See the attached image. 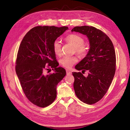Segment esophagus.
Masks as SVG:
<instances>
[{
  "mask_svg": "<svg viewBox=\"0 0 130 130\" xmlns=\"http://www.w3.org/2000/svg\"><path fill=\"white\" fill-rule=\"evenodd\" d=\"M66 74L68 75H70L72 74V72L69 70H66Z\"/></svg>",
  "mask_w": 130,
  "mask_h": 130,
  "instance_id": "obj_1",
  "label": "esophagus"
}]
</instances>
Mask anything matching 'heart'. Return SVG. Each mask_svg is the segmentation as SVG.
<instances>
[{"mask_svg":"<svg viewBox=\"0 0 130 130\" xmlns=\"http://www.w3.org/2000/svg\"><path fill=\"white\" fill-rule=\"evenodd\" d=\"M66 42L72 45L75 52L80 57H85L89 51L87 46L84 45L85 40L81 36L76 34H71L67 35L65 38ZM53 50L54 52L57 55H60L61 54V45L58 40H55L53 43ZM77 58L76 56H65L60 60V63L64 67L70 69L74 64L77 62Z\"/></svg>","mask_w":130,"mask_h":130,"instance_id":"b5f03b06","label":"heart"}]
</instances>
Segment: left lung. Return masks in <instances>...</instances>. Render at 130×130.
<instances>
[{
  "mask_svg": "<svg viewBox=\"0 0 130 130\" xmlns=\"http://www.w3.org/2000/svg\"><path fill=\"white\" fill-rule=\"evenodd\" d=\"M86 35L90 48L86 57L76 65L78 71H88L85 77L80 72H73L76 96L84 103L93 104L101 100L111 84L116 70L113 44L106 34L95 27L76 26L71 30Z\"/></svg>",
  "mask_w": 130,
  "mask_h": 130,
  "instance_id": "left-lung-1",
  "label": "left lung"
}]
</instances>
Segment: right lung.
Returning <instances> with one entry per match:
<instances>
[{"label": "right lung", "instance_id": "right-lung-1", "mask_svg": "<svg viewBox=\"0 0 130 130\" xmlns=\"http://www.w3.org/2000/svg\"><path fill=\"white\" fill-rule=\"evenodd\" d=\"M67 29L66 26H36L20 44L16 72L26 98L39 107H46L55 101L57 85L66 75L65 70L58 67L53 43ZM50 68L55 72L45 75V71Z\"/></svg>", "mask_w": 130, "mask_h": 130}]
</instances>
